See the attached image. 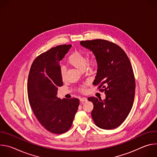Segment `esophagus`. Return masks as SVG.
I'll list each match as a JSON object with an SVG mask.
<instances>
[{
	"mask_svg": "<svg viewBox=\"0 0 157 157\" xmlns=\"http://www.w3.org/2000/svg\"><path fill=\"white\" fill-rule=\"evenodd\" d=\"M87 101V98H81L80 99V101H81V102H86Z\"/></svg>",
	"mask_w": 157,
	"mask_h": 157,
	"instance_id": "obj_1",
	"label": "esophagus"
}]
</instances>
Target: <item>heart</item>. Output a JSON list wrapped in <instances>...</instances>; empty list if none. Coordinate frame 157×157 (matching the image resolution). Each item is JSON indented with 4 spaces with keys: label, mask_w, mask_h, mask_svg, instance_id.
<instances>
[{
    "label": "heart",
    "mask_w": 157,
    "mask_h": 157,
    "mask_svg": "<svg viewBox=\"0 0 157 157\" xmlns=\"http://www.w3.org/2000/svg\"><path fill=\"white\" fill-rule=\"evenodd\" d=\"M87 58L86 55L83 53L76 51L72 53L68 59V62L69 64L74 66L77 70L81 71L82 69L86 68L87 64ZM97 64V60L95 58H92L89 61V65L91 66H95ZM60 75L63 79L65 78L66 76V70L64 67H61L60 68Z\"/></svg>",
    "instance_id": "heart-1"
}]
</instances>
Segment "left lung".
I'll use <instances>...</instances> for the list:
<instances>
[{"instance_id": "1", "label": "left lung", "mask_w": 157, "mask_h": 157, "mask_svg": "<svg viewBox=\"0 0 157 157\" xmlns=\"http://www.w3.org/2000/svg\"><path fill=\"white\" fill-rule=\"evenodd\" d=\"M80 44L95 56L98 70L93 84L99 85L105 94L104 100L87 99L94 105L92 118L101 128H115L128 116L135 97L136 81L130 60L120 47L107 40L81 41Z\"/></svg>"}]
</instances>
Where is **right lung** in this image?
<instances>
[{"instance_id": "right-lung-1", "label": "right lung", "mask_w": 157, "mask_h": 157, "mask_svg": "<svg viewBox=\"0 0 157 157\" xmlns=\"http://www.w3.org/2000/svg\"><path fill=\"white\" fill-rule=\"evenodd\" d=\"M71 47L63 44L39 55L28 78V98L34 114L44 128L56 134L70 128L79 105L77 98L61 99L56 96L58 87L63 85L59 61Z\"/></svg>"}]
</instances>
